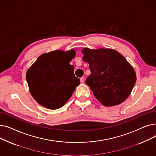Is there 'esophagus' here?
Wrapping results in <instances>:
<instances>
[{"instance_id": "1", "label": "esophagus", "mask_w": 156, "mask_h": 156, "mask_svg": "<svg viewBox=\"0 0 156 156\" xmlns=\"http://www.w3.org/2000/svg\"><path fill=\"white\" fill-rule=\"evenodd\" d=\"M84 81H85V78H84V77H81V78H80V81L81 83H83L84 82Z\"/></svg>"}]
</instances>
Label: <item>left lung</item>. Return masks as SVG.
I'll list each match as a JSON object with an SVG mask.
<instances>
[{
    "mask_svg": "<svg viewBox=\"0 0 156 156\" xmlns=\"http://www.w3.org/2000/svg\"><path fill=\"white\" fill-rule=\"evenodd\" d=\"M81 52L91 71L85 82L96 99L106 107L124 102L136 80L135 71L125 57L112 48H84Z\"/></svg>",
    "mask_w": 156,
    "mask_h": 156,
    "instance_id": "8db88e82",
    "label": "left lung"
}]
</instances>
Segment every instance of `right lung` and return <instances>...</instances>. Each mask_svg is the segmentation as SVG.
Listing matches in <instances>:
<instances>
[{
	"label": "right lung",
	"instance_id": "add662e5",
	"mask_svg": "<svg viewBox=\"0 0 156 156\" xmlns=\"http://www.w3.org/2000/svg\"><path fill=\"white\" fill-rule=\"evenodd\" d=\"M75 51H54L40 55L27 70L26 78L34 99L49 109L62 108L71 97L80 80L69 64Z\"/></svg>",
	"mask_w": 156,
	"mask_h": 156
}]
</instances>
